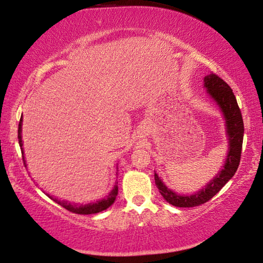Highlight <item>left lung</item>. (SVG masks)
I'll list each match as a JSON object with an SVG mask.
<instances>
[{"mask_svg": "<svg viewBox=\"0 0 263 263\" xmlns=\"http://www.w3.org/2000/svg\"><path fill=\"white\" fill-rule=\"evenodd\" d=\"M203 81V86L207 88V93L218 104L222 115H224L226 134H228L229 140V151L226 154V160L222 170L211 182H208L202 189L193 194V195H179V194L175 193L174 190L168 189L164 184L159 176L154 174L156 184L161 196L168 203L176 207H195L210 201L232 178V176L236 174L237 168H238L240 161L244 124L236 97L233 95L231 87L218 75L211 73L207 77H204Z\"/></svg>", "mask_w": 263, "mask_h": 263, "instance_id": "obj_1", "label": "left lung"}]
</instances>
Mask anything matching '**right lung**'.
Instances as JSON below:
<instances>
[{
  "label": "right lung",
  "mask_w": 263,
  "mask_h": 263,
  "mask_svg": "<svg viewBox=\"0 0 263 263\" xmlns=\"http://www.w3.org/2000/svg\"><path fill=\"white\" fill-rule=\"evenodd\" d=\"M21 125H23V116H21V118H20L19 128H17V139H19V145H20V148H21V154H23L24 164H25V166H26V160H25L24 149H23V138H21ZM117 194H118V186H117V183H116V184H115V186H114V189L111 190V192L109 193V195H107L105 199L97 201V202L87 203V204L70 203V202H68V201L59 200L57 197L50 196L49 194H48V196L51 200L55 201V202L59 203L60 206H62L63 208H66L67 211L71 212V213H75V214H95V213H99V212L106 210V208H109L111 204L115 202V200H116Z\"/></svg>",
  "instance_id": "obj_1"
}]
</instances>
